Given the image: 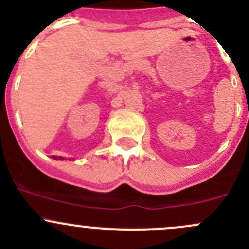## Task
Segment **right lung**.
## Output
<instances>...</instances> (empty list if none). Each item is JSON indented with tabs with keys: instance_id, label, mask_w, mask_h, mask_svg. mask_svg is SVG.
<instances>
[{
	"instance_id": "obj_1",
	"label": "right lung",
	"mask_w": 249,
	"mask_h": 249,
	"mask_svg": "<svg viewBox=\"0 0 249 249\" xmlns=\"http://www.w3.org/2000/svg\"><path fill=\"white\" fill-rule=\"evenodd\" d=\"M53 158H54V159H64L63 157H54V156H53Z\"/></svg>"
}]
</instances>
